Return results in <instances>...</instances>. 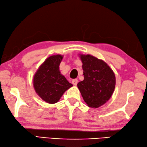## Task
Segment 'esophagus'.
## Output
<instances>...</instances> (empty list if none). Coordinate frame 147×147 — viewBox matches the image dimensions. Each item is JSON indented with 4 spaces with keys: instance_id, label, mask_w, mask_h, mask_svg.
Returning <instances> with one entry per match:
<instances>
[{
    "instance_id": "obj_1",
    "label": "esophagus",
    "mask_w": 147,
    "mask_h": 147,
    "mask_svg": "<svg viewBox=\"0 0 147 147\" xmlns=\"http://www.w3.org/2000/svg\"><path fill=\"white\" fill-rule=\"evenodd\" d=\"M77 83H78V80L77 79H74L73 80H72V84L74 85V86H76V85L77 84Z\"/></svg>"
}]
</instances>
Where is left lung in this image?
<instances>
[{
	"label": "left lung",
	"instance_id": "8db88e82",
	"mask_svg": "<svg viewBox=\"0 0 147 147\" xmlns=\"http://www.w3.org/2000/svg\"><path fill=\"white\" fill-rule=\"evenodd\" d=\"M84 79L77 87L87 106L97 108L111 97L116 85L113 70L105 61L90 55H80Z\"/></svg>",
	"mask_w": 147,
	"mask_h": 147
}]
</instances>
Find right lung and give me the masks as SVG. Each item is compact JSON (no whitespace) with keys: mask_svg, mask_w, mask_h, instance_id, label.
<instances>
[{"mask_svg":"<svg viewBox=\"0 0 147 147\" xmlns=\"http://www.w3.org/2000/svg\"><path fill=\"white\" fill-rule=\"evenodd\" d=\"M62 59L61 55L48 57L39 67L33 77L36 92L49 104L57 102L65 91L73 86L60 71L59 66Z\"/></svg>","mask_w":147,"mask_h":147,"instance_id":"add662e5","label":"right lung"}]
</instances>
